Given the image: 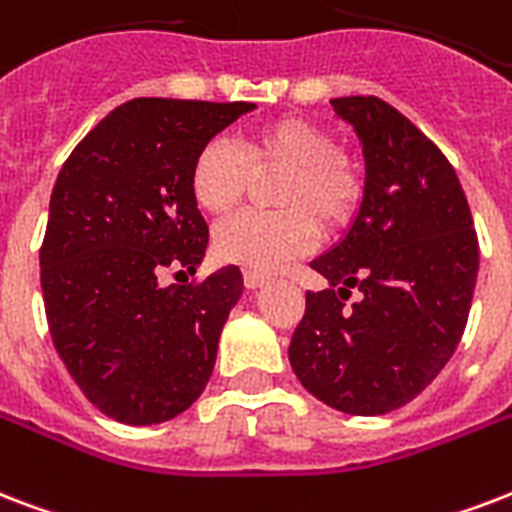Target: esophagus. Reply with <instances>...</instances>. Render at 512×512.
Instances as JSON below:
<instances>
[{
	"instance_id": "esophagus-1",
	"label": "esophagus",
	"mask_w": 512,
	"mask_h": 512,
	"mask_svg": "<svg viewBox=\"0 0 512 512\" xmlns=\"http://www.w3.org/2000/svg\"><path fill=\"white\" fill-rule=\"evenodd\" d=\"M268 279H271V276H268V273H263V271H249V268L244 271V284H247L249 290H257V287H263Z\"/></svg>"
}]
</instances>
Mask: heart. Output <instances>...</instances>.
<instances>
[{
  "label": "heart",
  "instance_id": "b5f03b06",
  "mask_svg": "<svg viewBox=\"0 0 512 512\" xmlns=\"http://www.w3.org/2000/svg\"><path fill=\"white\" fill-rule=\"evenodd\" d=\"M252 171H282L273 190L276 212H244L214 233L225 263L249 271H273L317 244V225L327 233L346 228L362 204V174L338 152V142L303 117H279L255 128L239 144L214 136L195 152L190 193L204 212L222 217L247 195Z\"/></svg>",
  "mask_w": 512,
  "mask_h": 512
}]
</instances>
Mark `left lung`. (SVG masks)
<instances>
[{
    "label": "left lung",
    "instance_id": "1",
    "mask_svg": "<svg viewBox=\"0 0 512 512\" xmlns=\"http://www.w3.org/2000/svg\"><path fill=\"white\" fill-rule=\"evenodd\" d=\"M330 104L360 136L365 193L349 233L311 263L330 287L306 292L290 365L335 411L381 416L424 392L462 341L478 236L454 166L403 112L378 96Z\"/></svg>",
    "mask_w": 512,
    "mask_h": 512
}]
</instances>
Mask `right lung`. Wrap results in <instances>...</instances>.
<instances>
[{"label":"right lung","mask_w":512,"mask_h":512,"mask_svg":"<svg viewBox=\"0 0 512 512\" xmlns=\"http://www.w3.org/2000/svg\"><path fill=\"white\" fill-rule=\"evenodd\" d=\"M252 109L247 101H126L58 174L39 249L45 314L69 376L109 419L161 424L209 384L244 276L228 265L204 282L163 287L161 273H195L204 260L209 228L190 193V166Z\"/></svg>","instance_id":"1"}]
</instances>
